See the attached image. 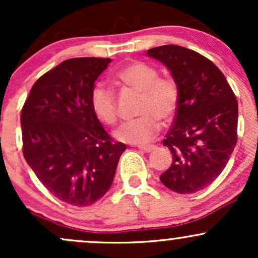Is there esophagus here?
Returning <instances> with one entry per match:
<instances>
[{
  "label": "esophagus",
  "instance_id": "1",
  "mask_svg": "<svg viewBox=\"0 0 258 258\" xmlns=\"http://www.w3.org/2000/svg\"><path fill=\"white\" fill-rule=\"evenodd\" d=\"M139 149L141 150H143V152H146V153H150L152 152V150H154V146H144V147H138Z\"/></svg>",
  "mask_w": 258,
  "mask_h": 258
}]
</instances>
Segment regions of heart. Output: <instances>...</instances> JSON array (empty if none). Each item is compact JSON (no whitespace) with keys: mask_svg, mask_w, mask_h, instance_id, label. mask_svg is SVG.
I'll list each match as a JSON object with an SVG mask.
<instances>
[{"mask_svg":"<svg viewBox=\"0 0 258 258\" xmlns=\"http://www.w3.org/2000/svg\"><path fill=\"white\" fill-rule=\"evenodd\" d=\"M117 79L142 92L137 119L123 122L114 133L122 143L144 144L152 141L159 132L160 119L167 121L177 110L179 92L176 82L171 79L159 78V73L144 61H133L117 72ZM91 105L94 114L104 123L116 121V98L112 88L97 84L91 92Z\"/></svg>","mask_w":258,"mask_h":258,"instance_id":"1","label":"heart"}]
</instances>
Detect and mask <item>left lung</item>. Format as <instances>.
<instances>
[{"label": "left lung", "mask_w": 258, "mask_h": 258, "mask_svg": "<svg viewBox=\"0 0 258 258\" xmlns=\"http://www.w3.org/2000/svg\"><path fill=\"white\" fill-rule=\"evenodd\" d=\"M147 55L170 70L179 92L173 125L162 142L172 164L160 180L176 193H197L220 176L232 155L238 102L221 70L198 52L165 44Z\"/></svg>", "instance_id": "obj_1"}]
</instances>
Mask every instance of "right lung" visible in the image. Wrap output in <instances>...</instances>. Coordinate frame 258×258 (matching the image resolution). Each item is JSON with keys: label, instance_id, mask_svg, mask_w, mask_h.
<instances>
[{"label": "right lung", "instance_id": "obj_1", "mask_svg": "<svg viewBox=\"0 0 258 258\" xmlns=\"http://www.w3.org/2000/svg\"><path fill=\"white\" fill-rule=\"evenodd\" d=\"M109 58L64 60L35 82L20 116L23 154L55 198L90 206L111 186L123 143H115L91 105Z\"/></svg>", "mask_w": 258, "mask_h": 258}]
</instances>
